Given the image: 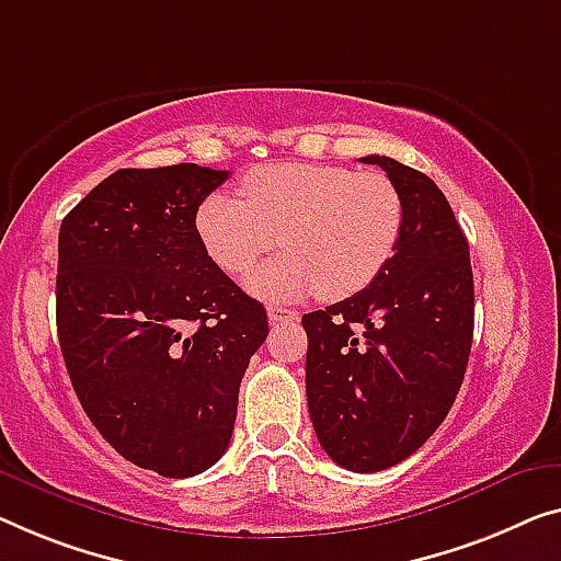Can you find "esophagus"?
<instances>
[{
    "mask_svg": "<svg viewBox=\"0 0 561 561\" xmlns=\"http://www.w3.org/2000/svg\"><path fill=\"white\" fill-rule=\"evenodd\" d=\"M266 314H270V322L272 324H287V322L299 320V312H295V309L277 307V305H272L270 309H266Z\"/></svg>",
    "mask_w": 561,
    "mask_h": 561,
    "instance_id": "34e87169",
    "label": "esophagus"
}]
</instances>
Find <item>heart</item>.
I'll use <instances>...</instances> for the list:
<instances>
[{"instance_id":"obj_1","label":"heart","mask_w":561,"mask_h":561,"mask_svg":"<svg viewBox=\"0 0 561 561\" xmlns=\"http://www.w3.org/2000/svg\"><path fill=\"white\" fill-rule=\"evenodd\" d=\"M239 191L241 198L211 194L201 201L196 231L229 274H247L282 233L289 252L249 277L259 297H353L386 270L403 233V198L382 173L270 163L249 171Z\"/></svg>"}]
</instances>
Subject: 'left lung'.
Listing matches in <instances>:
<instances>
[{"mask_svg":"<svg viewBox=\"0 0 561 561\" xmlns=\"http://www.w3.org/2000/svg\"><path fill=\"white\" fill-rule=\"evenodd\" d=\"M403 198L398 249L363 291L302 317L307 405L334 463L375 473L436 433L463 382L473 340V272L454 208L428 175L388 156Z\"/></svg>","mask_w":561,"mask_h":561,"instance_id":"1","label":"left lung"}]
</instances>
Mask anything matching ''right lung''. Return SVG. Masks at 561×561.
I'll return each mask as SVG.
<instances>
[{"label": "right lung", "instance_id": "1", "mask_svg": "<svg viewBox=\"0 0 561 561\" xmlns=\"http://www.w3.org/2000/svg\"><path fill=\"white\" fill-rule=\"evenodd\" d=\"M229 171L121 169L62 219L57 337L82 411L130 463L165 479L229 448L266 309L201 244L196 211Z\"/></svg>", "mask_w": 561, "mask_h": 561}]
</instances>
